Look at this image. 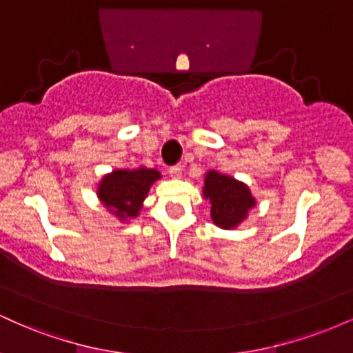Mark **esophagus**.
Masks as SVG:
<instances>
[{"instance_id": "obj_1", "label": "esophagus", "mask_w": 353, "mask_h": 353, "mask_svg": "<svg viewBox=\"0 0 353 353\" xmlns=\"http://www.w3.org/2000/svg\"><path fill=\"white\" fill-rule=\"evenodd\" d=\"M182 171H184V168H182L181 164L169 168V174H171V177H181L182 176Z\"/></svg>"}]
</instances>
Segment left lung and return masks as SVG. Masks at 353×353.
<instances>
[{"label": "left lung", "instance_id": "8db88e82", "mask_svg": "<svg viewBox=\"0 0 353 353\" xmlns=\"http://www.w3.org/2000/svg\"><path fill=\"white\" fill-rule=\"evenodd\" d=\"M202 194L210 202L212 222L225 230L236 229L255 208V197L249 185L214 169L205 172Z\"/></svg>", "mask_w": 353, "mask_h": 353}]
</instances>
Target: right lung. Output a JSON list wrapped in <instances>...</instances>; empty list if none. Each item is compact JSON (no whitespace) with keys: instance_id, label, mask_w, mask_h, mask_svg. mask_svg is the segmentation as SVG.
<instances>
[{"instance_id":"obj_1","label":"right lung","mask_w":353,"mask_h":353,"mask_svg":"<svg viewBox=\"0 0 353 353\" xmlns=\"http://www.w3.org/2000/svg\"><path fill=\"white\" fill-rule=\"evenodd\" d=\"M157 179H161V172L144 165L114 169L103 176L96 194L101 204L124 222L139 216L149 189Z\"/></svg>"}]
</instances>
